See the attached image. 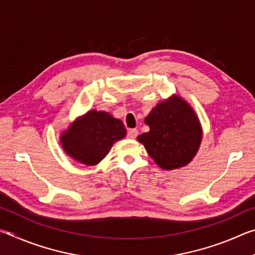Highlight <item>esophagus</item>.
Listing matches in <instances>:
<instances>
[{
  "mask_svg": "<svg viewBox=\"0 0 255 255\" xmlns=\"http://www.w3.org/2000/svg\"><path fill=\"white\" fill-rule=\"evenodd\" d=\"M138 135V130L137 129H129L128 132H127V137L129 139H135Z\"/></svg>",
  "mask_w": 255,
  "mask_h": 255,
  "instance_id": "esophagus-1",
  "label": "esophagus"
}]
</instances>
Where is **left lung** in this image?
<instances>
[{
  "label": "left lung",
  "mask_w": 255,
  "mask_h": 255,
  "mask_svg": "<svg viewBox=\"0 0 255 255\" xmlns=\"http://www.w3.org/2000/svg\"><path fill=\"white\" fill-rule=\"evenodd\" d=\"M145 124L149 131L137 140L162 170L183 167L192 161L202 140V127L196 111L178 94L158 102Z\"/></svg>",
  "instance_id": "1"
}]
</instances>
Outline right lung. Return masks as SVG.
<instances>
[{
  "instance_id": "obj_1",
  "label": "right lung",
  "mask_w": 255,
  "mask_h": 255,
  "mask_svg": "<svg viewBox=\"0 0 255 255\" xmlns=\"http://www.w3.org/2000/svg\"><path fill=\"white\" fill-rule=\"evenodd\" d=\"M126 133L122 120L109 112L89 110L60 131L59 143L64 152L75 162L94 166Z\"/></svg>"
}]
</instances>
